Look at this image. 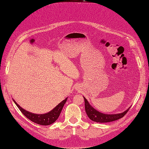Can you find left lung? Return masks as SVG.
<instances>
[{"mask_svg":"<svg viewBox=\"0 0 149 149\" xmlns=\"http://www.w3.org/2000/svg\"><path fill=\"white\" fill-rule=\"evenodd\" d=\"M83 97L84 100L85 111L86 112V114L90 119L94 122H96V123H109V122L118 120L122 118H123L125 114H127V112L130 108L129 107L127 110L123 112H121V113L115 114H106L96 110L94 107H93L89 104V103L88 102L86 99L84 97Z\"/></svg>","mask_w":149,"mask_h":149,"instance_id":"obj_1","label":"left lung"}]
</instances>
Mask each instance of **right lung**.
<instances>
[{"label": "right lung", "instance_id": "add662e5", "mask_svg": "<svg viewBox=\"0 0 149 149\" xmlns=\"http://www.w3.org/2000/svg\"><path fill=\"white\" fill-rule=\"evenodd\" d=\"M67 99L68 97H66L65 100L61 101L59 104H58L51 111L43 114H37L31 113V112L26 111L22 107H21L15 101V100H13V101L15 102L18 108L20 109V111L22 112V114H23L25 117H26V118H27L29 120L32 121L33 123H35L36 124H38L40 125H48L54 123L57 120V119L58 118V117H59L61 113L63 107L67 101Z\"/></svg>", "mask_w": 149, "mask_h": 149}]
</instances>
